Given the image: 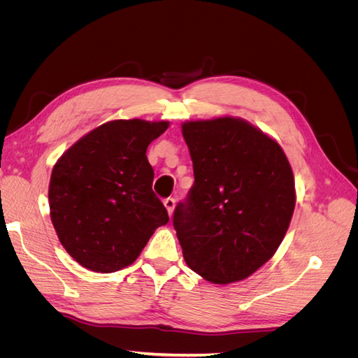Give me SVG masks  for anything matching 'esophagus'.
Wrapping results in <instances>:
<instances>
[{
	"label": "esophagus",
	"instance_id": "34e87169",
	"mask_svg": "<svg viewBox=\"0 0 358 358\" xmlns=\"http://www.w3.org/2000/svg\"><path fill=\"white\" fill-rule=\"evenodd\" d=\"M164 206H166V209H167L169 215H171V213H173V209H175V199H171V197L166 199V200H164Z\"/></svg>",
	"mask_w": 358,
	"mask_h": 358
}]
</instances>
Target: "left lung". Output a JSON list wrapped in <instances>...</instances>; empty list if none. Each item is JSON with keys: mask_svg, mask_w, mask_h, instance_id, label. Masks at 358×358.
I'll list each match as a JSON object with an SVG mask.
<instances>
[{"mask_svg": "<svg viewBox=\"0 0 358 358\" xmlns=\"http://www.w3.org/2000/svg\"><path fill=\"white\" fill-rule=\"evenodd\" d=\"M194 185L173 225L188 267L212 284L251 276L275 255L296 206L294 175L275 138L242 117L182 124Z\"/></svg>", "mask_w": 358, "mask_h": 358, "instance_id": "1", "label": "left lung"}]
</instances>
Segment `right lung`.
<instances>
[{
  "label": "right lung",
  "mask_w": 358,
  "mask_h": 358,
  "mask_svg": "<svg viewBox=\"0 0 358 358\" xmlns=\"http://www.w3.org/2000/svg\"><path fill=\"white\" fill-rule=\"evenodd\" d=\"M167 128L169 121H109L80 137L53 166L50 220L64 249L85 268L112 273L133 264L169 222L146 157Z\"/></svg>",
  "instance_id": "right-lung-1"
}]
</instances>
